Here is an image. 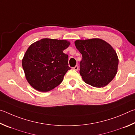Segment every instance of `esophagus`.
I'll return each instance as SVG.
<instances>
[{"label":"esophagus","instance_id":"esophagus-1","mask_svg":"<svg viewBox=\"0 0 135 135\" xmlns=\"http://www.w3.org/2000/svg\"><path fill=\"white\" fill-rule=\"evenodd\" d=\"M74 69L75 70H78L79 69V66L78 65H76L75 66V67L74 68Z\"/></svg>","mask_w":135,"mask_h":135}]
</instances>
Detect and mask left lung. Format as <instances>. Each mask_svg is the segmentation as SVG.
I'll return each mask as SVG.
<instances>
[{
    "instance_id": "left-lung-1",
    "label": "left lung",
    "mask_w": 135,
    "mask_h": 135,
    "mask_svg": "<svg viewBox=\"0 0 135 135\" xmlns=\"http://www.w3.org/2000/svg\"><path fill=\"white\" fill-rule=\"evenodd\" d=\"M75 44L82 55L79 73L84 81L97 88L109 84L119 65L117 53L111 45L100 38L77 40Z\"/></svg>"
}]
</instances>
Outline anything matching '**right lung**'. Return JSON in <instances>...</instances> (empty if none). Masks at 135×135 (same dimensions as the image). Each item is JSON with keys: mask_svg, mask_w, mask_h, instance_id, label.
Segmentation results:
<instances>
[{"mask_svg": "<svg viewBox=\"0 0 135 135\" xmlns=\"http://www.w3.org/2000/svg\"><path fill=\"white\" fill-rule=\"evenodd\" d=\"M69 45L66 40L43 38L28 47L22 65L31 86L38 91L47 92L60 84L70 69L68 55L63 53Z\"/></svg>", "mask_w": 135, "mask_h": 135, "instance_id": "add662e5", "label": "right lung"}]
</instances>
